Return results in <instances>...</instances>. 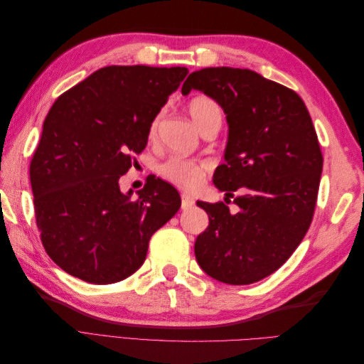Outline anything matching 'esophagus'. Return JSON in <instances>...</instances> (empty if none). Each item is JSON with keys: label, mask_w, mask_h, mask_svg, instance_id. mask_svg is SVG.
<instances>
[{"label": "esophagus", "mask_w": 364, "mask_h": 364, "mask_svg": "<svg viewBox=\"0 0 364 364\" xmlns=\"http://www.w3.org/2000/svg\"><path fill=\"white\" fill-rule=\"evenodd\" d=\"M196 203V200L193 199V197L190 194H182V209H190L193 208Z\"/></svg>", "instance_id": "esophagus-1"}]
</instances>
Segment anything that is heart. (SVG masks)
I'll return each mask as SVG.
<instances>
[{
  "mask_svg": "<svg viewBox=\"0 0 364 364\" xmlns=\"http://www.w3.org/2000/svg\"><path fill=\"white\" fill-rule=\"evenodd\" d=\"M190 115L194 124L202 130L209 119L214 117H222L220 106L209 97H197L188 106ZM158 129V119H153L150 124L149 135L155 136ZM209 170V165L205 161H196L182 156H171L159 165V174L164 179L181 186L185 190H194L199 186Z\"/></svg>",
  "mask_w": 364,
  "mask_h": 364,
  "instance_id": "obj_1",
  "label": "heart"
}]
</instances>
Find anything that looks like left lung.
Instances as JSON below:
<instances>
[{"label": "left lung", "mask_w": 364, "mask_h": 364, "mask_svg": "<svg viewBox=\"0 0 364 364\" xmlns=\"http://www.w3.org/2000/svg\"><path fill=\"white\" fill-rule=\"evenodd\" d=\"M222 106L228 121L225 164L214 183L234 199L197 202L209 226L194 253L209 277L232 285L261 281L277 272L311 225L323 158L313 121L294 91L252 71L230 67L194 71L183 82Z\"/></svg>", "instance_id": "1"}]
</instances>
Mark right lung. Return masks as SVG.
Instances as JSON below:
<instances>
[{"instance_id":"right-lung-1","label":"right lung","mask_w":364,"mask_h":364,"mask_svg":"<svg viewBox=\"0 0 364 364\" xmlns=\"http://www.w3.org/2000/svg\"><path fill=\"white\" fill-rule=\"evenodd\" d=\"M188 70L105 67L63 92L30 164L36 223L48 257L73 277L114 284L146 259L150 237L179 211L173 185L150 176L138 199L119 178Z\"/></svg>"}]
</instances>
